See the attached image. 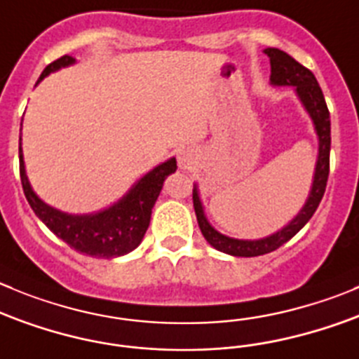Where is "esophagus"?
I'll return each mask as SVG.
<instances>
[{"label": "esophagus", "instance_id": "1", "mask_svg": "<svg viewBox=\"0 0 359 359\" xmlns=\"http://www.w3.org/2000/svg\"><path fill=\"white\" fill-rule=\"evenodd\" d=\"M177 163H180V167H182V169H190L194 163L192 155H190L189 151H182L180 153V156H177Z\"/></svg>", "mask_w": 359, "mask_h": 359}]
</instances>
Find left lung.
<instances>
[{"instance_id": "left-lung-1", "label": "left lung", "mask_w": 359, "mask_h": 359, "mask_svg": "<svg viewBox=\"0 0 359 359\" xmlns=\"http://www.w3.org/2000/svg\"><path fill=\"white\" fill-rule=\"evenodd\" d=\"M269 56V63H271V84L275 86H294L296 93H298L299 100L303 102L305 109L309 111L310 118H312L313 125H316V132L319 135V156H317L316 174H313V185L310 190V196L303 210L299 211L298 217L285 225L282 231L271 234V236L264 238V240L255 241H243V240H233L218 231H215L206 220L203 211V204H201L199 192L194 187L192 199H194V210H196L197 224L201 227V233L206 238L208 243L217 250L224 252L229 255H236V257H257V255L269 254V252L276 250L284 243H287L299 229L312 218L316 213L317 206H319L320 199L324 196L327 183V174H330V148H331V121H330V111H327L326 100H324L323 90H320L319 83H317L316 75L299 65L294 57L289 56L287 53L280 49H269L264 50Z\"/></svg>"}]
</instances>
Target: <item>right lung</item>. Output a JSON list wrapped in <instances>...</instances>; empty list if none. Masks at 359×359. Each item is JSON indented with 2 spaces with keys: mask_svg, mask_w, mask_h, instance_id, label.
<instances>
[{
  "mask_svg": "<svg viewBox=\"0 0 359 359\" xmlns=\"http://www.w3.org/2000/svg\"><path fill=\"white\" fill-rule=\"evenodd\" d=\"M74 61L75 57L68 56V54L57 57L56 61L43 68L39 81H42L50 72L72 65ZM174 170H176V158L167 160L162 165L155 167L151 172L146 174L144 177H141L134 189L109 210L100 211L97 215L74 217V215L61 213V211L47 206L33 192L26 170H24L22 151L19 148L20 183H22L24 196L36 217L68 247L81 254L98 259L119 257V255L128 254L139 247L148 231L151 210L160 196L163 180Z\"/></svg>",
  "mask_w": 359,
  "mask_h": 359,
  "instance_id": "add662e5",
  "label": "right lung"
}]
</instances>
